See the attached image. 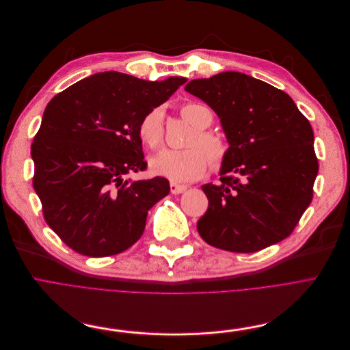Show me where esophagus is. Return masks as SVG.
<instances>
[{
  "instance_id": "esophagus-1",
  "label": "esophagus",
  "mask_w": 350,
  "mask_h": 350,
  "mask_svg": "<svg viewBox=\"0 0 350 350\" xmlns=\"http://www.w3.org/2000/svg\"><path fill=\"white\" fill-rule=\"evenodd\" d=\"M171 193L174 195H178V193H182L187 191V187L185 185H178V184H174V182H171Z\"/></svg>"
}]
</instances>
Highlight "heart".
Returning a JSON list of instances; mask_svg holds the SVG:
<instances>
[{"mask_svg":"<svg viewBox=\"0 0 350 350\" xmlns=\"http://www.w3.org/2000/svg\"><path fill=\"white\" fill-rule=\"evenodd\" d=\"M180 113L198 129L191 135L185 149H165L149 162L152 174L168 178L172 182H187L201 176L211 159L213 168H219L226 154L228 145L222 137L206 128L213 121L212 111L202 105L189 103L182 105ZM165 135V112L161 107L149 109L138 124V137L149 149H158ZM204 146L207 151L202 148Z\"/></svg>","mask_w":350,"mask_h":350,"instance_id":"obj_1","label":"heart"}]
</instances>
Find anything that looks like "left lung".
Here are the masks:
<instances>
[{"label":"left lung","instance_id":"left-lung-1","mask_svg":"<svg viewBox=\"0 0 350 350\" xmlns=\"http://www.w3.org/2000/svg\"><path fill=\"white\" fill-rule=\"evenodd\" d=\"M185 91L219 116L228 154L221 184H206L202 239L251 254L288 238L312 202L319 171L313 131L293 99L266 82L226 71L192 79Z\"/></svg>","mask_w":350,"mask_h":350}]
</instances>
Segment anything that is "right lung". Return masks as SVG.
<instances>
[{
	"label": "right lung",
	"mask_w": 350,
	"mask_h": 350,
	"mask_svg": "<svg viewBox=\"0 0 350 350\" xmlns=\"http://www.w3.org/2000/svg\"><path fill=\"white\" fill-rule=\"evenodd\" d=\"M187 81L98 72L48 103L31 145L32 187L45 222L75 252L111 256L142 237L148 211L170 193V182L124 179L146 168L138 124Z\"/></svg>",
	"instance_id": "add662e5"
}]
</instances>
